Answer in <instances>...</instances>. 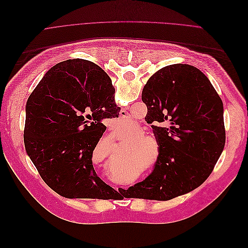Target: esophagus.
<instances>
[{
	"instance_id": "34e87169",
	"label": "esophagus",
	"mask_w": 248,
	"mask_h": 248,
	"mask_svg": "<svg viewBox=\"0 0 248 248\" xmlns=\"http://www.w3.org/2000/svg\"><path fill=\"white\" fill-rule=\"evenodd\" d=\"M128 118V112H127L125 109H121L120 110V112H119V120H125V119H127Z\"/></svg>"
}]
</instances>
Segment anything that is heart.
<instances>
[{
    "label": "heart",
    "mask_w": 248,
    "mask_h": 248,
    "mask_svg": "<svg viewBox=\"0 0 248 248\" xmlns=\"http://www.w3.org/2000/svg\"><path fill=\"white\" fill-rule=\"evenodd\" d=\"M136 127H137V125H136V123H134V121H133L132 119H126V120H124V121H122V123H121V126H120V131L134 130V129H136ZM142 139H144V140H151L155 144L154 139L152 137L148 136V134H146V133H140V134H138V136L136 137V140H138V141L141 140ZM149 149H148V151H146L144 153V158H146V156L149 154V151H150Z\"/></svg>",
    "instance_id": "obj_1"
}]
</instances>
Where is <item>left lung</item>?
<instances>
[{"label": "left lung", "mask_w": 248, "mask_h": 248, "mask_svg": "<svg viewBox=\"0 0 248 248\" xmlns=\"http://www.w3.org/2000/svg\"><path fill=\"white\" fill-rule=\"evenodd\" d=\"M99 70L111 85L107 72ZM141 99L148 108L147 123L169 120L170 126L152 125L159 149L154 170L125 197L169 201L198 188L226 144L223 104L211 81L197 67L172 64L148 79Z\"/></svg>", "instance_id": "left-lung-1"}]
</instances>
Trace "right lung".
Wrapping results in <instances>:
<instances>
[{
  "label": "right lung",
  "mask_w": 248,
  "mask_h": 248,
  "mask_svg": "<svg viewBox=\"0 0 248 248\" xmlns=\"http://www.w3.org/2000/svg\"><path fill=\"white\" fill-rule=\"evenodd\" d=\"M115 89L98 65L82 59L58 63L44 74L26 104L25 148L43 181L67 199H104L109 186L97 176L93 151L104 118L119 108Z\"/></svg>",
  "instance_id": "obj_1"
}]
</instances>
